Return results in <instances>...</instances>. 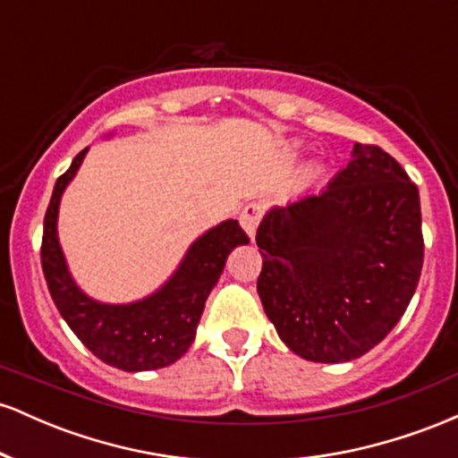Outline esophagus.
Listing matches in <instances>:
<instances>
[{
    "instance_id": "esophagus-1",
    "label": "esophagus",
    "mask_w": 458,
    "mask_h": 458,
    "mask_svg": "<svg viewBox=\"0 0 458 458\" xmlns=\"http://www.w3.org/2000/svg\"><path fill=\"white\" fill-rule=\"evenodd\" d=\"M260 217H262V204L259 202L245 204L243 211H241V217H239L241 225H243L245 233L250 234V239H254L256 236V228H259Z\"/></svg>"
}]
</instances>
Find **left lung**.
I'll use <instances>...</instances> for the list:
<instances>
[{
    "instance_id": "left-lung-1",
    "label": "left lung",
    "mask_w": 458,
    "mask_h": 458,
    "mask_svg": "<svg viewBox=\"0 0 458 458\" xmlns=\"http://www.w3.org/2000/svg\"><path fill=\"white\" fill-rule=\"evenodd\" d=\"M256 243L259 295L282 343L320 364L357 360L390 334L420 282L418 187L379 146L355 144L323 191L271 208Z\"/></svg>"
}]
</instances>
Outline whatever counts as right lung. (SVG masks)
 I'll return each mask as SVG.
<instances>
[{"mask_svg": "<svg viewBox=\"0 0 458 458\" xmlns=\"http://www.w3.org/2000/svg\"><path fill=\"white\" fill-rule=\"evenodd\" d=\"M86 152L88 148L79 152L57 178L45 213L40 260L51 299L72 334L105 364L127 372L165 368L187 353L228 254L236 245L250 243V236L236 219H225L193 241L174 276L150 297L123 306L94 301L72 282L57 241L62 193L77 174Z\"/></svg>", "mask_w": 458, "mask_h": 458, "instance_id": "1", "label": "right lung"}]
</instances>
